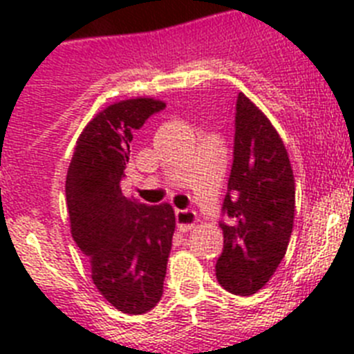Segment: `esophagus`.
Returning <instances> with one entry per match:
<instances>
[{"instance_id":"esophagus-1","label":"esophagus","mask_w":354,"mask_h":354,"mask_svg":"<svg viewBox=\"0 0 354 354\" xmlns=\"http://www.w3.org/2000/svg\"><path fill=\"white\" fill-rule=\"evenodd\" d=\"M175 221H177V227H179L180 232H187L192 230L196 225L198 218H196L195 211H189V209H177L175 211Z\"/></svg>"}]
</instances>
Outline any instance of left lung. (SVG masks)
Instances as JSON below:
<instances>
[{
    "mask_svg": "<svg viewBox=\"0 0 354 354\" xmlns=\"http://www.w3.org/2000/svg\"><path fill=\"white\" fill-rule=\"evenodd\" d=\"M227 220L216 278L250 296L268 283L287 252L294 223V175L282 138L245 93L237 95L234 161L221 207Z\"/></svg>",
    "mask_w": 354,
    "mask_h": 354,
    "instance_id": "left-lung-1",
    "label": "left lung"
}]
</instances>
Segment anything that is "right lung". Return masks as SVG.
I'll return each instance as SVG.
<instances>
[{"instance_id":"add662e5","label":"right lung","mask_w":354,"mask_h":354,"mask_svg":"<svg viewBox=\"0 0 354 354\" xmlns=\"http://www.w3.org/2000/svg\"><path fill=\"white\" fill-rule=\"evenodd\" d=\"M161 109L165 102L147 97L102 109L81 133L65 180L71 232L90 259L93 283L131 315L161 299L175 230L170 204H140L120 187L134 131Z\"/></svg>"}]
</instances>
